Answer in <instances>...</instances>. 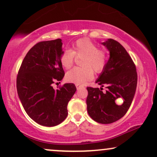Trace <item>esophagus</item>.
I'll return each instance as SVG.
<instances>
[{
  "label": "esophagus",
  "mask_w": 157,
  "mask_h": 157,
  "mask_svg": "<svg viewBox=\"0 0 157 157\" xmlns=\"http://www.w3.org/2000/svg\"><path fill=\"white\" fill-rule=\"evenodd\" d=\"M81 87H82V86H80V85H77V84L76 85V88H77V90H78L79 88H80Z\"/></svg>",
  "instance_id": "obj_1"
}]
</instances>
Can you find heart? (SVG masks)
I'll list each match as a JSON object with an SVG mask.
<instances>
[{
	"label": "heart",
	"mask_w": 157,
	"mask_h": 157,
	"mask_svg": "<svg viewBox=\"0 0 157 157\" xmlns=\"http://www.w3.org/2000/svg\"><path fill=\"white\" fill-rule=\"evenodd\" d=\"M82 58L80 68H74L67 73L66 78L69 82L75 84L83 83L93 78L92 69L96 73L101 72L106 64V54L98 50V47L88 39H78L73 44L72 49L66 50L60 56V63L66 69L73 65L75 58Z\"/></svg>",
	"instance_id": "heart-1"
}]
</instances>
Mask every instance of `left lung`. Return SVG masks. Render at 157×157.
Here are the masks:
<instances>
[{
    "instance_id": "left-lung-1",
    "label": "left lung",
    "mask_w": 157,
    "mask_h": 157,
    "mask_svg": "<svg viewBox=\"0 0 157 157\" xmlns=\"http://www.w3.org/2000/svg\"><path fill=\"white\" fill-rule=\"evenodd\" d=\"M108 50L109 58L96 80L102 88L88 87L87 110L94 121L100 124H111L121 118L129 109L135 97L137 75L133 60L119 42L108 39L101 43ZM122 98L124 102L118 105L115 100Z\"/></svg>"
}]
</instances>
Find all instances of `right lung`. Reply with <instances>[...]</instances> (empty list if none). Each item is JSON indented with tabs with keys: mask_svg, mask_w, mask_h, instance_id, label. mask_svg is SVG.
Masks as SVG:
<instances>
[{
	"mask_svg": "<svg viewBox=\"0 0 157 157\" xmlns=\"http://www.w3.org/2000/svg\"><path fill=\"white\" fill-rule=\"evenodd\" d=\"M60 39L41 41L32 48L22 60L17 77V89L22 107L37 124L54 126L67 117V105L76 92L73 83L54 89L64 71L60 63L63 52Z\"/></svg>",
	"mask_w": 157,
	"mask_h": 157,
	"instance_id": "obj_1",
	"label": "right lung"
}]
</instances>
